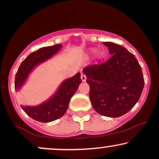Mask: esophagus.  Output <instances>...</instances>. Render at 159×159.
Returning <instances> with one entry per match:
<instances>
[{"label":"esophagus","mask_w":159,"mask_h":159,"mask_svg":"<svg viewBox=\"0 0 159 159\" xmlns=\"http://www.w3.org/2000/svg\"><path fill=\"white\" fill-rule=\"evenodd\" d=\"M81 78L82 80V81H85L86 79H87V77H86V75L84 73H81Z\"/></svg>","instance_id":"esophagus-1"}]
</instances>
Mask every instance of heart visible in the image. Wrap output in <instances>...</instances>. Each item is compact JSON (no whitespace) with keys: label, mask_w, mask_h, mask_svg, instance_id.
<instances>
[{"label":"heart","mask_w":159,"mask_h":159,"mask_svg":"<svg viewBox=\"0 0 159 159\" xmlns=\"http://www.w3.org/2000/svg\"><path fill=\"white\" fill-rule=\"evenodd\" d=\"M102 55H103L102 53H99V54H98V57H101Z\"/></svg>","instance_id":"obj_1"}]
</instances>
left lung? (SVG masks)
<instances>
[{"label":"left lung","mask_w":159,"mask_h":159,"mask_svg":"<svg viewBox=\"0 0 159 159\" xmlns=\"http://www.w3.org/2000/svg\"><path fill=\"white\" fill-rule=\"evenodd\" d=\"M111 57L105 63L84 69L90 85V99L95 111L109 117L129 111L139 100L144 79L134 54L120 45L103 43Z\"/></svg>","instance_id":"1"}]
</instances>
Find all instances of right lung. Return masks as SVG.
<instances>
[{
	"label": "right lung",
	"mask_w": 159,
	"mask_h": 159,
	"mask_svg": "<svg viewBox=\"0 0 159 159\" xmlns=\"http://www.w3.org/2000/svg\"><path fill=\"white\" fill-rule=\"evenodd\" d=\"M61 48V45L57 44L39 48V50L29 54L26 59L21 62L16 74V90H19L29 73L36 65L50 58ZM81 83V74L77 73L73 77L65 80L56 93L47 102L34 107L21 105V108L29 116L39 122L48 123L54 121L64 115L69 107L71 98Z\"/></svg>",
	"instance_id": "1"
}]
</instances>
